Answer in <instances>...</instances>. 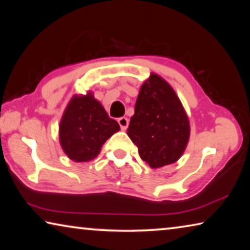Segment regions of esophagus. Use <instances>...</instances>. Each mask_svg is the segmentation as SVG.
I'll use <instances>...</instances> for the list:
<instances>
[{"mask_svg": "<svg viewBox=\"0 0 250 250\" xmlns=\"http://www.w3.org/2000/svg\"><path fill=\"white\" fill-rule=\"evenodd\" d=\"M118 124H119L120 128L122 130H126V128H128V125H129V120L126 119L125 117H121L118 119Z\"/></svg>", "mask_w": 250, "mask_h": 250, "instance_id": "obj_1", "label": "esophagus"}]
</instances>
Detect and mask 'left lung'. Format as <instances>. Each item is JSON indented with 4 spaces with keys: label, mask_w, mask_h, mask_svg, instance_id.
<instances>
[{
    "label": "left lung",
    "mask_w": 250,
    "mask_h": 250,
    "mask_svg": "<svg viewBox=\"0 0 250 250\" xmlns=\"http://www.w3.org/2000/svg\"><path fill=\"white\" fill-rule=\"evenodd\" d=\"M126 134L138 146L140 158L151 167L180 159L189 138V124L180 99L158 75L142 84Z\"/></svg>",
    "instance_id": "obj_1"
}]
</instances>
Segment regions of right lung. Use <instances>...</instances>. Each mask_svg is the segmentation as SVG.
<instances>
[{"mask_svg": "<svg viewBox=\"0 0 250 250\" xmlns=\"http://www.w3.org/2000/svg\"><path fill=\"white\" fill-rule=\"evenodd\" d=\"M120 130L92 95L75 96L62 118L59 140L68 158L87 162L99 154L104 143Z\"/></svg>", "mask_w": 250, "mask_h": 250, "instance_id": "right-lung-1", "label": "right lung"}]
</instances>
